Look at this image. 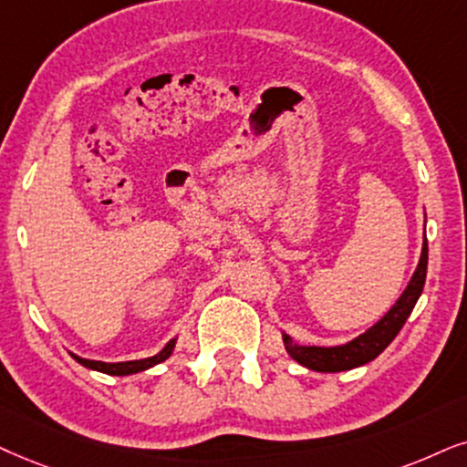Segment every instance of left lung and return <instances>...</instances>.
<instances>
[{
	"instance_id": "obj_1",
	"label": "left lung",
	"mask_w": 467,
	"mask_h": 467,
	"mask_svg": "<svg viewBox=\"0 0 467 467\" xmlns=\"http://www.w3.org/2000/svg\"><path fill=\"white\" fill-rule=\"evenodd\" d=\"M427 263L429 247L427 239H424L420 261H418V267L403 295H400L397 304H394L373 327L366 329V332L359 334L358 338L338 347H306L293 342L291 336L282 334L288 356H291L295 362L306 366V368L317 370V373H340V370H351L356 368V366L368 364L370 359H375L394 338H397L400 327L405 326L407 317L414 310L418 297L422 295L424 280H427Z\"/></svg>"
}]
</instances>
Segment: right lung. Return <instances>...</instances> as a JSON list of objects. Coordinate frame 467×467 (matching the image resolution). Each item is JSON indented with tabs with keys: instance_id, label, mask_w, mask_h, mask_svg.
Segmentation results:
<instances>
[{
	"instance_id": "1",
	"label": "right lung",
	"mask_w": 467,
	"mask_h": 467,
	"mask_svg": "<svg viewBox=\"0 0 467 467\" xmlns=\"http://www.w3.org/2000/svg\"><path fill=\"white\" fill-rule=\"evenodd\" d=\"M174 345H176V338H172L168 342V345L163 347L161 351L157 353V356L152 358H144V359H131V362H116V364H109V362H99V359H86V358H79L75 356V353H70L77 362L81 366H86V368H92V370H99V373H108V375H133V373H141V370L150 368V366H155L159 362H163V359H168L172 356L174 351Z\"/></svg>"
}]
</instances>
